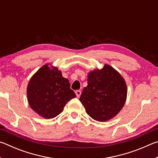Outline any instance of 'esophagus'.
<instances>
[{
	"mask_svg": "<svg viewBox=\"0 0 158 158\" xmlns=\"http://www.w3.org/2000/svg\"><path fill=\"white\" fill-rule=\"evenodd\" d=\"M75 93H76L77 97V98H79L80 95H81V90H76Z\"/></svg>",
	"mask_w": 158,
	"mask_h": 158,
	"instance_id": "34e87169",
	"label": "esophagus"
}]
</instances>
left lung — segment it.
Here are the masks:
<instances>
[{"label":"left lung","instance_id":"left-lung-1","mask_svg":"<svg viewBox=\"0 0 158 158\" xmlns=\"http://www.w3.org/2000/svg\"><path fill=\"white\" fill-rule=\"evenodd\" d=\"M127 85L123 77L108 64L88 74V85L79 100L85 111L97 121L105 122L119 113L127 99Z\"/></svg>","mask_w":158,"mask_h":158}]
</instances>
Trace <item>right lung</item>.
Segmentation results:
<instances>
[{"label":"right lung","mask_w":158,"mask_h":158,"mask_svg":"<svg viewBox=\"0 0 158 158\" xmlns=\"http://www.w3.org/2000/svg\"><path fill=\"white\" fill-rule=\"evenodd\" d=\"M49 65L41 67L32 76L27 86L31 108L47 119L59 115L66 104L76 97L69 80L64 78L56 67Z\"/></svg>","instance_id":"right-lung-1"}]
</instances>
